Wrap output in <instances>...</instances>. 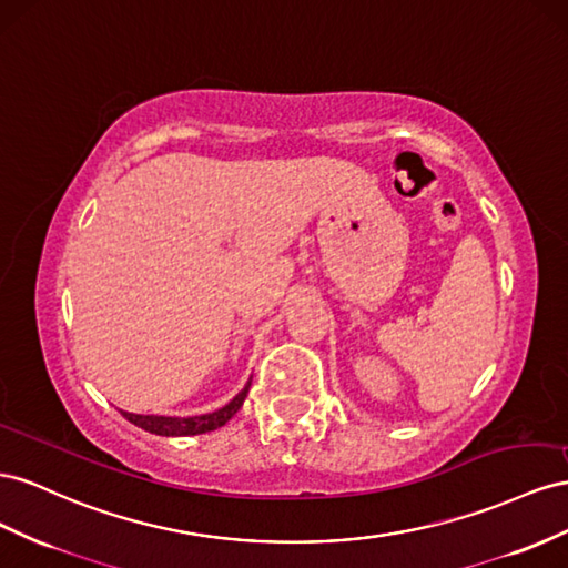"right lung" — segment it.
I'll list each match as a JSON object with an SVG mask.
<instances>
[{
	"mask_svg": "<svg viewBox=\"0 0 568 568\" xmlns=\"http://www.w3.org/2000/svg\"><path fill=\"white\" fill-rule=\"evenodd\" d=\"M250 385L252 378L247 381V385L242 387V390L225 404V407L212 412V414H202V416H144V414H128L123 412V416L135 424L138 428L154 433V435H164V437H178V435H200V433H209V430H216L221 426L229 424V420L237 414V409L242 407V402H245L247 393H250Z\"/></svg>",
	"mask_w": 568,
	"mask_h": 568,
	"instance_id": "add662e5",
	"label": "right lung"
}]
</instances>
